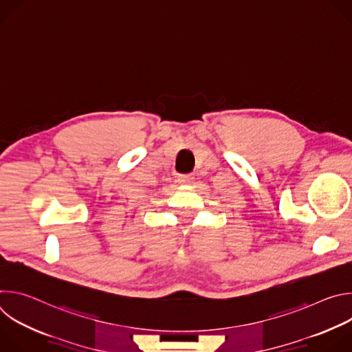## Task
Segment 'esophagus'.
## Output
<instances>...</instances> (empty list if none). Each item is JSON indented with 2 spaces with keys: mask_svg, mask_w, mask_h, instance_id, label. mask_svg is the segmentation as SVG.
Listing matches in <instances>:
<instances>
[{
  "mask_svg": "<svg viewBox=\"0 0 352 352\" xmlns=\"http://www.w3.org/2000/svg\"><path fill=\"white\" fill-rule=\"evenodd\" d=\"M193 179H195V177L192 174H181L178 177L179 184H184V185H190L193 182Z\"/></svg>",
  "mask_w": 352,
  "mask_h": 352,
  "instance_id": "obj_1",
  "label": "esophagus"
}]
</instances>
